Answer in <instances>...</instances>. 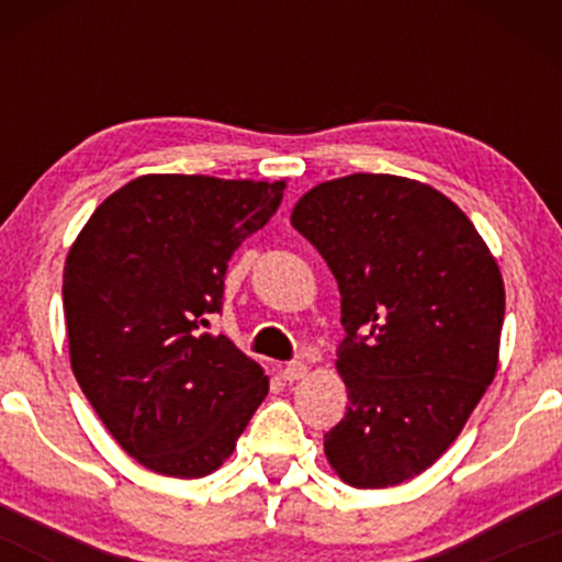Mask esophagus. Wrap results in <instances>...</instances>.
<instances>
[{
    "label": "esophagus",
    "mask_w": 562,
    "mask_h": 562,
    "mask_svg": "<svg viewBox=\"0 0 562 562\" xmlns=\"http://www.w3.org/2000/svg\"><path fill=\"white\" fill-rule=\"evenodd\" d=\"M280 375L288 380V383H295V380H301L306 375V364L303 362H288V364H280Z\"/></svg>",
    "instance_id": "34e87169"
}]
</instances>
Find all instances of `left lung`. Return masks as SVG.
I'll return each mask as SVG.
<instances>
[{"label":"left lung","instance_id":"obj_1","mask_svg":"<svg viewBox=\"0 0 562 562\" xmlns=\"http://www.w3.org/2000/svg\"><path fill=\"white\" fill-rule=\"evenodd\" d=\"M293 227L340 290L344 420L325 454L348 486L428 470L492 385L505 319L499 267L473 222L415 179L351 173L295 203Z\"/></svg>","mask_w":562,"mask_h":562}]
</instances>
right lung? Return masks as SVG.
Instances as JSON below:
<instances>
[{
	"label": "right lung",
	"mask_w": 562,
	"mask_h": 562,
	"mask_svg": "<svg viewBox=\"0 0 562 562\" xmlns=\"http://www.w3.org/2000/svg\"><path fill=\"white\" fill-rule=\"evenodd\" d=\"M285 182L147 173L102 200L63 272L70 367L128 457L173 479L222 465L269 391L224 335L227 263Z\"/></svg>",
	"instance_id": "add662e5"
}]
</instances>
